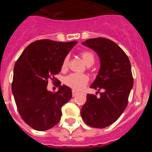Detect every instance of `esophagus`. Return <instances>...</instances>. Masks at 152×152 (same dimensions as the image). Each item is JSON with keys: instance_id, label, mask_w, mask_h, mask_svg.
<instances>
[{"instance_id": "34e87169", "label": "esophagus", "mask_w": 152, "mask_h": 152, "mask_svg": "<svg viewBox=\"0 0 152 152\" xmlns=\"http://www.w3.org/2000/svg\"><path fill=\"white\" fill-rule=\"evenodd\" d=\"M77 94H78V92H77V91H75V90H73V91H72V96H75L76 95H77Z\"/></svg>"}]
</instances>
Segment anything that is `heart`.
I'll list each match as a JSON object with an SVG mask.
<instances>
[{"label":"heart","instance_id":"obj_1","mask_svg":"<svg viewBox=\"0 0 152 152\" xmlns=\"http://www.w3.org/2000/svg\"><path fill=\"white\" fill-rule=\"evenodd\" d=\"M80 56L83 61L87 65L93 64L94 63V56L91 52L89 51H83L80 53ZM68 65V56L64 58L61 64V69L66 70ZM89 78L87 75H80V74H71L64 77V83L69 88L74 90H81L86 84H88Z\"/></svg>","mask_w":152,"mask_h":152}]
</instances>
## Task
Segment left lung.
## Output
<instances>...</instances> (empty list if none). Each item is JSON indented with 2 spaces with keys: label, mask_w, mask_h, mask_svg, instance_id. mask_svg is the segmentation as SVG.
Instances as JSON below:
<instances>
[{
  "label": "left lung",
  "mask_w": 152,
  "mask_h": 152,
  "mask_svg": "<svg viewBox=\"0 0 152 152\" xmlns=\"http://www.w3.org/2000/svg\"><path fill=\"white\" fill-rule=\"evenodd\" d=\"M82 45L94 51L100 58V69L91 88L102 92L99 98L87 95L80 115L88 126L105 128L116 122L127 107L133 87L131 64L124 51L108 39H90Z\"/></svg>",
  "instance_id": "left-lung-1"
}]
</instances>
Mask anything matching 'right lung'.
Instances as JSON below:
<instances>
[{
  "label": "right lung",
  "mask_w": 152,
  "mask_h": 152,
  "mask_svg": "<svg viewBox=\"0 0 152 152\" xmlns=\"http://www.w3.org/2000/svg\"><path fill=\"white\" fill-rule=\"evenodd\" d=\"M77 42L37 40L16 62L12 93L19 113L33 129L45 131L61 119V107L71 100L72 89L63 84L56 93L48 91V79L59 73L63 60Z\"/></svg>",
  "instance_id": "add662e5"
}]
</instances>
